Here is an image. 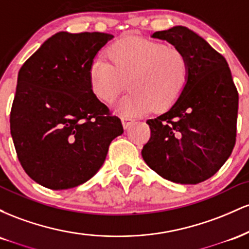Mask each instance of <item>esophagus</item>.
Segmentation results:
<instances>
[{"instance_id": "esophagus-1", "label": "esophagus", "mask_w": 249, "mask_h": 249, "mask_svg": "<svg viewBox=\"0 0 249 249\" xmlns=\"http://www.w3.org/2000/svg\"><path fill=\"white\" fill-rule=\"evenodd\" d=\"M122 123H123V126H124V128H128L134 123V119L128 118V117H123Z\"/></svg>"}]
</instances>
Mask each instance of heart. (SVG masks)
<instances>
[{"label":"heart","mask_w":249,"mask_h":249,"mask_svg":"<svg viewBox=\"0 0 249 249\" xmlns=\"http://www.w3.org/2000/svg\"><path fill=\"white\" fill-rule=\"evenodd\" d=\"M107 59H93L89 69L91 92L104 103L117 98L127 82L130 91L118 103L127 116L172 107L190 81V62L176 47L128 36L108 47Z\"/></svg>","instance_id":"1"}]
</instances>
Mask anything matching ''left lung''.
I'll use <instances>...</instances> for the list:
<instances>
[{
	"instance_id": "obj_1",
	"label": "left lung",
	"mask_w": 249,
	"mask_h": 249,
	"mask_svg": "<svg viewBox=\"0 0 249 249\" xmlns=\"http://www.w3.org/2000/svg\"><path fill=\"white\" fill-rule=\"evenodd\" d=\"M185 53L190 81L167 112L148 119L150 141L142 156L162 178L196 185L214 176L236 141L239 93L225 57L186 27L157 31Z\"/></svg>"
}]
</instances>
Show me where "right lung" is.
<instances>
[{
    "label": "right lung",
    "mask_w": 249,
    "mask_h": 249,
    "mask_svg": "<svg viewBox=\"0 0 249 249\" xmlns=\"http://www.w3.org/2000/svg\"><path fill=\"white\" fill-rule=\"evenodd\" d=\"M113 35L57 33L18 71L10 111L17 158L50 190L84 184L104 164L121 119L91 92L89 69Z\"/></svg>",
    "instance_id": "obj_1"
}]
</instances>
